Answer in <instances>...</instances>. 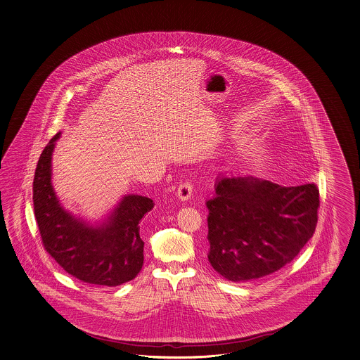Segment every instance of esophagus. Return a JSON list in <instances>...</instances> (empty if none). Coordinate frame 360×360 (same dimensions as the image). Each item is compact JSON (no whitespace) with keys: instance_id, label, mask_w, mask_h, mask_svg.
<instances>
[{"instance_id":"1","label":"esophagus","mask_w":360,"mask_h":360,"mask_svg":"<svg viewBox=\"0 0 360 360\" xmlns=\"http://www.w3.org/2000/svg\"><path fill=\"white\" fill-rule=\"evenodd\" d=\"M191 195H193V184H190V182H184V184H181L178 186L176 196H178L179 200L187 202V200H190Z\"/></svg>"}]
</instances>
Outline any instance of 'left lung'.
<instances>
[{
	"instance_id": "obj_1",
	"label": "left lung",
	"mask_w": 360,
	"mask_h": 360,
	"mask_svg": "<svg viewBox=\"0 0 360 360\" xmlns=\"http://www.w3.org/2000/svg\"><path fill=\"white\" fill-rule=\"evenodd\" d=\"M207 202L208 260L233 282L280 271L315 233L319 190L314 184L285 187L256 176H219Z\"/></svg>"
}]
</instances>
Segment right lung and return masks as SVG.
Wrapping results in <instances>:
<instances>
[{"label":"right lung","mask_w":360,"mask_h":360,"mask_svg":"<svg viewBox=\"0 0 360 360\" xmlns=\"http://www.w3.org/2000/svg\"><path fill=\"white\" fill-rule=\"evenodd\" d=\"M60 136L61 132L45 147L34 179V210L45 250L66 272L83 282L115 288L134 280L144 262L139 222L155 202L127 193L95 222L68 211L52 184L53 152Z\"/></svg>","instance_id":"obj_1"}]
</instances>
